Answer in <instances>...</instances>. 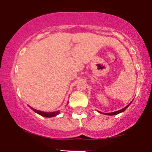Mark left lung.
I'll list each match as a JSON object with an SVG mask.
<instances>
[{"label": "left lung", "mask_w": 152, "mask_h": 152, "mask_svg": "<svg viewBox=\"0 0 152 152\" xmlns=\"http://www.w3.org/2000/svg\"><path fill=\"white\" fill-rule=\"evenodd\" d=\"M132 103V102H131ZM131 103L129 104V105H127L126 107H124V109H121V110H119V111H115V112H112V113H108V114H106L107 115H110V116H112V115H116V114H119V113H121V112H123L124 111H125V110H126V109H127V107H128L131 104Z\"/></svg>", "instance_id": "8db88e82"}]
</instances>
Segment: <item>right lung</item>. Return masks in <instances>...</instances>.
<instances>
[{"label": "right lung", "instance_id": "1", "mask_svg": "<svg viewBox=\"0 0 152 152\" xmlns=\"http://www.w3.org/2000/svg\"><path fill=\"white\" fill-rule=\"evenodd\" d=\"M30 108L33 110V111H35V112L37 113V114H38L39 115H41V116H44V117H52V116H55L59 114V111H54V112H50V113H46V112H43V111H38V110L31 107V106Z\"/></svg>", "mask_w": 152, "mask_h": 152}]
</instances>
